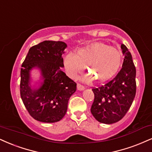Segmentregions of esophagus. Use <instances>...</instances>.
<instances>
[{"label":"esophagus","instance_id":"esophagus-1","mask_svg":"<svg viewBox=\"0 0 152 152\" xmlns=\"http://www.w3.org/2000/svg\"><path fill=\"white\" fill-rule=\"evenodd\" d=\"M77 89L78 91H83V90H84V89H85V87H84L83 86L81 85L80 83H78L77 84Z\"/></svg>","mask_w":152,"mask_h":152}]
</instances>
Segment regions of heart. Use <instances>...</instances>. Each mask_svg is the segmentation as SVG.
<instances>
[{"label":"heart","mask_w":152,"mask_h":152,"mask_svg":"<svg viewBox=\"0 0 152 152\" xmlns=\"http://www.w3.org/2000/svg\"><path fill=\"white\" fill-rule=\"evenodd\" d=\"M122 56L120 51L104 43H96L78 51L76 54H67L64 66L71 78H76L83 71L96 81L103 82L110 78L120 68Z\"/></svg>","instance_id":"obj_1"}]
</instances>
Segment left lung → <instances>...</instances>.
Here are the masks:
<instances>
[{"mask_svg":"<svg viewBox=\"0 0 152 152\" xmlns=\"http://www.w3.org/2000/svg\"><path fill=\"white\" fill-rule=\"evenodd\" d=\"M121 49L125 58L118 74L105 85L92 89L94 101L91 112L101 123L120 121L129 110L136 94V69L132 54L123 44Z\"/></svg>","mask_w":152,"mask_h":152,"instance_id":"1","label":"left lung"}]
</instances>
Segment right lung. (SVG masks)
I'll return each instance as SVG.
<instances>
[{
  "mask_svg": "<svg viewBox=\"0 0 152 152\" xmlns=\"http://www.w3.org/2000/svg\"><path fill=\"white\" fill-rule=\"evenodd\" d=\"M67 45L60 41L46 40L29 49L20 70V96L29 114L42 122H56L65 115L76 83L69 78L64 67L62 54ZM37 68L43 80L39 88L31 86L30 71Z\"/></svg>",
  "mask_w": 152,
  "mask_h": 152,
  "instance_id": "add662e5",
  "label": "right lung"
}]
</instances>
